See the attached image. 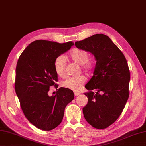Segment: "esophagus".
Returning a JSON list of instances; mask_svg holds the SVG:
<instances>
[{"instance_id": "esophagus-1", "label": "esophagus", "mask_w": 146, "mask_h": 146, "mask_svg": "<svg viewBox=\"0 0 146 146\" xmlns=\"http://www.w3.org/2000/svg\"><path fill=\"white\" fill-rule=\"evenodd\" d=\"M74 95H75V96H78V95H80V93L77 92H74Z\"/></svg>"}]
</instances>
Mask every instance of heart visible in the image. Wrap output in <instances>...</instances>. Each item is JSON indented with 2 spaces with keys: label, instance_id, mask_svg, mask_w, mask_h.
Listing matches in <instances>:
<instances>
[{
  "label": "heart",
  "instance_id": "obj_1",
  "mask_svg": "<svg viewBox=\"0 0 146 146\" xmlns=\"http://www.w3.org/2000/svg\"><path fill=\"white\" fill-rule=\"evenodd\" d=\"M68 57L75 63L82 65L83 68L86 72L92 73L95 69V61L94 59H88L89 54L87 51L83 49L75 48L71 50ZM65 66L66 62L63 56H59L55 59L54 68L55 72L60 76L63 77L65 75ZM86 78L83 76L69 77L62 82V86L64 88L74 91H79L82 89L83 84L86 82Z\"/></svg>",
  "mask_w": 146,
  "mask_h": 146
}]
</instances>
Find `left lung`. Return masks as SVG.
I'll list each match as a JSON object with an SVG mask.
<instances>
[{
    "label": "left lung",
    "mask_w": 146,
    "mask_h": 146,
    "mask_svg": "<svg viewBox=\"0 0 146 146\" xmlns=\"http://www.w3.org/2000/svg\"><path fill=\"white\" fill-rule=\"evenodd\" d=\"M75 44L91 52L97 61L94 75L85 85L88 92L84 94L88 102L83 108L84 117L94 127L105 129L120 117L128 100L131 75L127 62L119 48L103 34Z\"/></svg>",
    "instance_id": "1"
}]
</instances>
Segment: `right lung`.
<instances>
[{"label":"right lung","instance_id":"1","mask_svg":"<svg viewBox=\"0 0 146 146\" xmlns=\"http://www.w3.org/2000/svg\"><path fill=\"white\" fill-rule=\"evenodd\" d=\"M74 45L36 40L27 46L19 58L15 69V90L24 115L33 125L51 131L60 124L66 105L73 100L71 90L57 89L49 96V87L58 85L54 62Z\"/></svg>","mask_w":146,"mask_h":146}]
</instances>
